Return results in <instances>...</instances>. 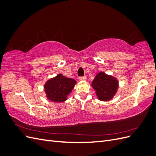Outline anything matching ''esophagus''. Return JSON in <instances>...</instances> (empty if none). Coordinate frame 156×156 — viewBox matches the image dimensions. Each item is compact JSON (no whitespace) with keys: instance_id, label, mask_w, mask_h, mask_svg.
<instances>
[{"instance_id":"1","label":"esophagus","mask_w":156,"mask_h":156,"mask_svg":"<svg viewBox=\"0 0 156 156\" xmlns=\"http://www.w3.org/2000/svg\"><path fill=\"white\" fill-rule=\"evenodd\" d=\"M80 81H86L87 80V77L86 76H83V77H79Z\"/></svg>"}]
</instances>
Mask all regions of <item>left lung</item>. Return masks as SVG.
<instances>
[{"mask_svg": "<svg viewBox=\"0 0 156 156\" xmlns=\"http://www.w3.org/2000/svg\"><path fill=\"white\" fill-rule=\"evenodd\" d=\"M98 100L103 101L111 100L119 88V81L112 75L104 72L98 73L92 82Z\"/></svg>", "mask_w": 156, "mask_h": 156, "instance_id": "left-lung-1", "label": "left lung"}]
</instances>
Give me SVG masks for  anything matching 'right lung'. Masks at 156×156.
Masks as SVG:
<instances>
[{
	"label": "right lung",
	"mask_w": 156,
	"mask_h": 156,
	"mask_svg": "<svg viewBox=\"0 0 156 156\" xmlns=\"http://www.w3.org/2000/svg\"><path fill=\"white\" fill-rule=\"evenodd\" d=\"M76 83L73 79L66 77L60 73L58 74L45 83L44 89L46 96L53 102L65 101Z\"/></svg>",
	"instance_id": "add662e5"
}]
</instances>
